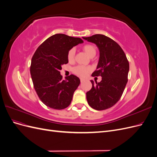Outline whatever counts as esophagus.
I'll use <instances>...</instances> for the list:
<instances>
[{
    "instance_id": "34e87169",
    "label": "esophagus",
    "mask_w": 157,
    "mask_h": 157,
    "mask_svg": "<svg viewBox=\"0 0 157 157\" xmlns=\"http://www.w3.org/2000/svg\"><path fill=\"white\" fill-rule=\"evenodd\" d=\"M84 80H85V79H84L82 78H80V82H83Z\"/></svg>"
}]
</instances>
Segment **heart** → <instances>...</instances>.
Returning a JSON list of instances; mask_svg holds the SVG:
<instances>
[{
    "instance_id": "b5f03b06",
    "label": "heart",
    "mask_w": 157,
    "mask_h": 157,
    "mask_svg": "<svg viewBox=\"0 0 157 157\" xmlns=\"http://www.w3.org/2000/svg\"><path fill=\"white\" fill-rule=\"evenodd\" d=\"M83 51L86 53L90 58H93L96 54V48L94 45L87 44L82 46ZM75 51L74 48H71L67 53V59L69 63H72L75 60ZM91 71V68L87 66L77 65L73 69V72L80 77H86V76Z\"/></svg>"
}]
</instances>
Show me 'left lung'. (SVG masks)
I'll list each match as a JSON object with an SVG mask.
<instances>
[{
  "instance_id": "1",
  "label": "left lung",
  "mask_w": 157,
  "mask_h": 157,
  "mask_svg": "<svg viewBox=\"0 0 157 157\" xmlns=\"http://www.w3.org/2000/svg\"><path fill=\"white\" fill-rule=\"evenodd\" d=\"M83 39L98 47L99 59L92 76L102 77L99 82L90 80L92 87L86 92L87 101L96 110H105L121 99L128 82L129 62L121 47L111 38L97 34Z\"/></svg>"
}]
</instances>
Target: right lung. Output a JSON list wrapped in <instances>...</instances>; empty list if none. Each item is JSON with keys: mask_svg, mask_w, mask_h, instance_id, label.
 I'll return each instance as SVG.
<instances>
[{"mask_svg": "<svg viewBox=\"0 0 157 157\" xmlns=\"http://www.w3.org/2000/svg\"><path fill=\"white\" fill-rule=\"evenodd\" d=\"M83 40L64 34H56L38 47L33 55L30 72L33 86L41 101L54 109L67 107L80 84L77 76L71 75L63 80L61 65L68 63L67 53Z\"/></svg>", "mask_w": 157, "mask_h": 157, "instance_id": "obj_1", "label": "right lung"}]
</instances>
